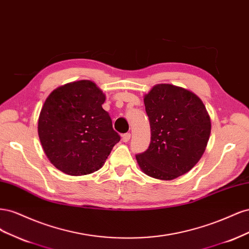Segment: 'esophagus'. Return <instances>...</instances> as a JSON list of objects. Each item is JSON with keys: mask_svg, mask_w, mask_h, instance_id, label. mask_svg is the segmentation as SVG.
<instances>
[{"mask_svg": "<svg viewBox=\"0 0 249 249\" xmlns=\"http://www.w3.org/2000/svg\"><path fill=\"white\" fill-rule=\"evenodd\" d=\"M130 138H131V134L130 133H125V134H124L123 135V141L124 142H127V141H129L130 140Z\"/></svg>", "mask_w": 249, "mask_h": 249, "instance_id": "esophagus-1", "label": "esophagus"}]
</instances>
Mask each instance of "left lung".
<instances>
[{
	"mask_svg": "<svg viewBox=\"0 0 249 249\" xmlns=\"http://www.w3.org/2000/svg\"><path fill=\"white\" fill-rule=\"evenodd\" d=\"M150 143L136 155L145 175L170 180L192 169L205 153L211 120L199 97L185 88L158 84L144 96Z\"/></svg>",
	"mask_w": 249,
	"mask_h": 249,
	"instance_id": "left-lung-1",
	"label": "left lung"
}]
</instances>
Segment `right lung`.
<instances>
[{
  "mask_svg": "<svg viewBox=\"0 0 249 249\" xmlns=\"http://www.w3.org/2000/svg\"><path fill=\"white\" fill-rule=\"evenodd\" d=\"M106 96L95 83L81 80L55 89L38 119L42 148L54 166L70 176L99 170L120 136L102 107Z\"/></svg>",
  "mask_w": 249,
  "mask_h": 249,
  "instance_id": "1",
  "label": "right lung"
}]
</instances>
